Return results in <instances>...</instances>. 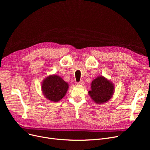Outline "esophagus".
Returning <instances> with one entry per match:
<instances>
[{"mask_svg":"<svg viewBox=\"0 0 150 150\" xmlns=\"http://www.w3.org/2000/svg\"><path fill=\"white\" fill-rule=\"evenodd\" d=\"M84 84V81L83 80H81L79 83H78V85H83Z\"/></svg>","mask_w":150,"mask_h":150,"instance_id":"1","label":"esophagus"}]
</instances>
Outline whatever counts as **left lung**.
Returning a JSON list of instances; mask_svg holds the SVG:
<instances>
[{"instance_id": "1", "label": "left lung", "mask_w": 150, "mask_h": 150, "mask_svg": "<svg viewBox=\"0 0 150 150\" xmlns=\"http://www.w3.org/2000/svg\"><path fill=\"white\" fill-rule=\"evenodd\" d=\"M91 90L88 92L92 100L97 104L108 101L114 93V84L103 76H99L91 83Z\"/></svg>"}]
</instances>
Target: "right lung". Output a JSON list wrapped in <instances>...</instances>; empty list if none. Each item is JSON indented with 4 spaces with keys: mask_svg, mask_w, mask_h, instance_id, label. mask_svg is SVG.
Segmentation results:
<instances>
[{
    "mask_svg": "<svg viewBox=\"0 0 150 150\" xmlns=\"http://www.w3.org/2000/svg\"><path fill=\"white\" fill-rule=\"evenodd\" d=\"M41 88L47 99L58 102L64 97L69 88V84L57 75H51L43 80Z\"/></svg>",
    "mask_w": 150,
    "mask_h": 150,
    "instance_id": "1",
    "label": "right lung"
}]
</instances>
